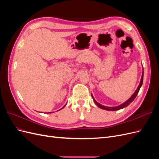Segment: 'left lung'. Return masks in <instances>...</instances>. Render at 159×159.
Masks as SVG:
<instances>
[{
    "instance_id": "1",
    "label": "left lung",
    "mask_w": 159,
    "mask_h": 159,
    "mask_svg": "<svg viewBox=\"0 0 159 159\" xmlns=\"http://www.w3.org/2000/svg\"><path fill=\"white\" fill-rule=\"evenodd\" d=\"M143 73H142V76H141V81H140V83H139V85L138 86V88H137L136 91H134V93L131 96V98H129L126 102H125L124 103H123L122 104H121L120 105H118V106L116 107H107V106H105V105H103L102 104L99 103L98 102H96V100L94 99L93 95H91V97H92L95 103L97 105V106H98L99 108L104 109V110H107V111H117V110H119V109H121L123 108H125L127 107L128 105L131 103L135 99V98L137 97V95L139 93V90H140V88L143 85Z\"/></svg>"
}]
</instances>
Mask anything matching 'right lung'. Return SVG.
Here are the masks:
<instances>
[{"label": "right lung", "instance_id": "add662e5", "mask_svg": "<svg viewBox=\"0 0 159 159\" xmlns=\"http://www.w3.org/2000/svg\"><path fill=\"white\" fill-rule=\"evenodd\" d=\"M66 105H64V107H62V108H61V109H60V110H61V109H63V108H64V107H65V106H66ZM58 111H59V110H58ZM52 113V112H50V113Z\"/></svg>", "mask_w": 159, "mask_h": 159}]
</instances>
